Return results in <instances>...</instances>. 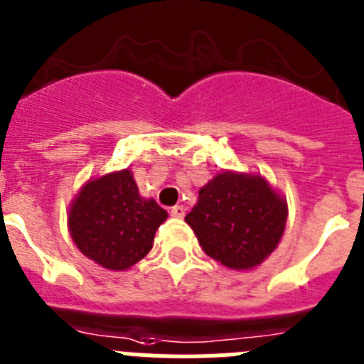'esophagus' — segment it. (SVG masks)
<instances>
[{"label": "esophagus", "instance_id": "34e87169", "mask_svg": "<svg viewBox=\"0 0 364 364\" xmlns=\"http://www.w3.org/2000/svg\"><path fill=\"white\" fill-rule=\"evenodd\" d=\"M185 212H186V208L183 205H176V206H172V210H170V214L174 215V218H185Z\"/></svg>", "mask_w": 364, "mask_h": 364}]
</instances>
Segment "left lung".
<instances>
[{"label": "left lung", "mask_w": 364, "mask_h": 364, "mask_svg": "<svg viewBox=\"0 0 364 364\" xmlns=\"http://www.w3.org/2000/svg\"><path fill=\"white\" fill-rule=\"evenodd\" d=\"M287 218V198L263 176L221 170L199 188L185 221L206 255L241 272L254 270L276 250Z\"/></svg>", "instance_id": "1"}]
</instances>
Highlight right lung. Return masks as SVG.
Wrapping results in <instances>:
<instances>
[{"label": "right lung", "instance_id": "1", "mask_svg": "<svg viewBox=\"0 0 364 364\" xmlns=\"http://www.w3.org/2000/svg\"><path fill=\"white\" fill-rule=\"evenodd\" d=\"M165 208L143 198L129 168L88 179L70 201L67 225L81 254L100 267L125 272L154 245Z\"/></svg>", "mask_w": 364, "mask_h": 364}]
</instances>
